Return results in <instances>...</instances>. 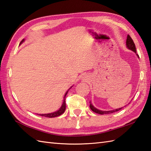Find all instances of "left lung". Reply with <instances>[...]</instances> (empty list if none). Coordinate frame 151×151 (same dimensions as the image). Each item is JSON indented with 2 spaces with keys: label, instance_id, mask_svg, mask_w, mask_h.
Masks as SVG:
<instances>
[{
  "label": "left lung",
  "instance_id": "1",
  "mask_svg": "<svg viewBox=\"0 0 151 151\" xmlns=\"http://www.w3.org/2000/svg\"><path fill=\"white\" fill-rule=\"evenodd\" d=\"M126 46L129 49V50H130L131 51H132L133 52H134L136 54V46H135V44L134 43V42H133L132 39L131 38V37L129 35H127V40H126ZM137 55V57L139 58V55L138 54H136ZM90 108L91 109L93 112L94 113H96L97 114H111V113H113L114 112H116L120 111V109H122L123 107H120V108H118V109H116L114 110H111V111H101V110H99L96 109V107H94L93 106V105L91 104V102L90 101ZM130 104V103H129ZM127 106V105L125 106L124 107Z\"/></svg>",
  "mask_w": 151,
  "mask_h": 151
}]
</instances>
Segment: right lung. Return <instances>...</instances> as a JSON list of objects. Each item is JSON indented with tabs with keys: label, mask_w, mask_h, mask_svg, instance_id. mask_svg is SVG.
Instances as JSON below:
<instances>
[{
	"label": "right lung",
	"mask_w": 151,
	"mask_h": 151,
	"mask_svg": "<svg viewBox=\"0 0 151 151\" xmlns=\"http://www.w3.org/2000/svg\"><path fill=\"white\" fill-rule=\"evenodd\" d=\"M24 42V39H23L22 41L20 42V45L22 44L23 42ZM71 86L70 88L66 91L65 95H64V100H63V102H62V104L61 107H60L59 109L57 111L55 112H53V113H47V114H37L38 115H40V116H45V117H48V118H54V117H57V116H58L61 115L62 113H64V111L65 110V96H66V94H68L69 90L71 88V87H73Z\"/></svg>",
	"instance_id": "obj_1"
}]
</instances>
